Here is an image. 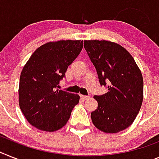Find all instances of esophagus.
<instances>
[{
    "instance_id": "esophagus-1",
    "label": "esophagus",
    "mask_w": 159,
    "mask_h": 159,
    "mask_svg": "<svg viewBox=\"0 0 159 159\" xmlns=\"http://www.w3.org/2000/svg\"><path fill=\"white\" fill-rule=\"evenodd\" d=\"M80 97H81V98H82V99H84V100H86V99H87V98H90V96L82 95V94H81V95H80Z\"/></svg>"
}]
</instances>
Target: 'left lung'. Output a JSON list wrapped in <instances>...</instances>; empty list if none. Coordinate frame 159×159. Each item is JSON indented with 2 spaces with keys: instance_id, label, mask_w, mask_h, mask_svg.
<instances>
[{
  "instance_id": "8db88e82",
  "label": "left lung",
  "mask_w": 159,
  "mask_h": 159,
  "mask_svg": "<svg viewBox=\"0 0 159 159\" xmlns=\"http://www.w3.org/2000/svg\"><path fill=\"white\" fill-rule=\"evenodd\" d=\"M84 48L98 73L106 94L94 95L98 108L91 112L97 129L116 133L133 124L143 100V77L130 53L106 40H85Z\"/></svg>"
}]
</instances>
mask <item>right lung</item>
<instances>
[{
  "label": "right lung",
  "mask_w": 159,
  "mask_h": 159,
  "mask_svg": "<svg viewBox=\"0 0 159 159\" xmlns=\"http://www.w3.org/2000/svg\"><path fill=\"white\" fill-rule=\"evenodd\" d=\"M83 48V41L49 42L34 51L19 80V106L36 129L54 132L65 126L79 95L59 90L69 65Z\"/></svg>",
  "instance_id": "right-lung-1"
}]
</instances>
